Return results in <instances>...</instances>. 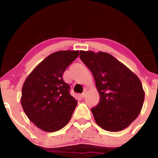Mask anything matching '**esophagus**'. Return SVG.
I'll use <instances>...</instances> for the list:
<instances>
[{
  "mask_svg": "<svg viewBox=\"0 0 158 158\" xmlns=\"http://www.w3.org/2000/svg\"><path fill=\"white\" fill-rule=\"evenodd\" d=\"M86 96V92H83V93L82 94V95H81V97H82V98H85V97Z\"/></svg>",
  "mask_w": 158,
  "mask_h": 158,
  "instance_id": "34e87169",
  "label": "esophagus"
}]
</instances>
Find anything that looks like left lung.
Wrapping results in <instances>:
<instances>
[{"instance_id": "left-lung-1", "label": "left lung", "mask_w": 158, "mask_h": 158, "mask_svg": "<svg viewBox=\"0 0 158 158\" xmlns=\"http://www.w3.org/2000/svg\"><path fill=\"white\" fill-rule=\"evenodd\" d=\"M79 56L92 72L100 95L98 106L91 109L97 125L112 132L128 128L144 103L139 78L108 52L81 50Z\"/></svg>"}]
</instances>
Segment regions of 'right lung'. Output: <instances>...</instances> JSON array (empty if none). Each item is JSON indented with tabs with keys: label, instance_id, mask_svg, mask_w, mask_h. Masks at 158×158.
I'll use <instances>...</instances> for the list:
<instances>
[{
	"label": "right lung",
	"instance_id": "1",
	"mask_svg": "<svg viewBox=\"0 0 158 158\" xmlns=\"http://www.w3.org/2000/svg\"><path fill=\"white\" fill-rule=\"evenodd\" d=\"M78 56V50L53 52L40 63L23 82L22 108L30 122L44 131L54 132L66 126L77 106L63 74Z\"/></svg>",
	"mask_w": 158,
	"mask_h": 158
}]
</instances>
